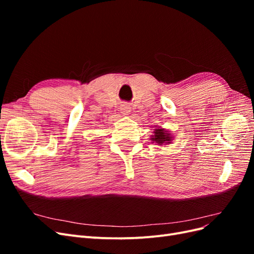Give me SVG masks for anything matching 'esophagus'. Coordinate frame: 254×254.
<instances>
[{
    "label": "esophagus",
    "mask_w": 254,
    "mask_h": 254,
    "mask_svg": "<svg viewBox=\"0 0 254 254\" xmlns=\"http://www.w3.org/2000/svg\"><path fill=\"white\" fill-rule=\"evenodd\" d=\"M130 111H131V109H130V107L128 105H122V107H121V113L123 115H129Z\"/></svg>",
    "instance_id": "obj_1"
}]
</instances>
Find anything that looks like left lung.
Masks as SVG:
<instances>
[{
    "label": "left lung",
    "instance_id": "left-lung-1",
    "mask_svg": "<svg viewBox=\"0 0 254 254\" xmlns=\"http://www.w3.org/2000/svg\"><path fill=\"white\" fill-rule=\"evenodd\" d=\"M173 139H174L173 134L168 131L167 129L162 127L155 128V130H153V135H151L150 137L152 143H157L160 146L171 144Z\"/></svg>",
    "mask_w": 254,
    "mask_h": 254
}]
</instances>
